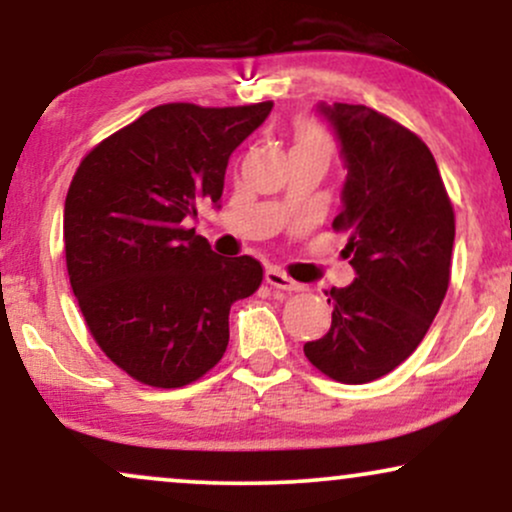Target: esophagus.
Listing matches in <instances>:
<instances>
[{"label": "esophagus", "mask_w": 512, "mask_h": 512, "mask_svg": "<svg viewBox=\"0 0 512 512\" xmlns=\"http://www.w3.org/2000/svg\"><path fill=\"white\" fill-rule=\"evenodd\" d=\"M264 279H267L269 286H274V289H281V291H301L303 289L298 281H293L291 276H286L281 269H276V267H269L267 272H264Z\"/></svg>", "instance_id": "esophagus-1"}]
</instances>
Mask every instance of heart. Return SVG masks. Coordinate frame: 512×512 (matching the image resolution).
I'll list each match as a JSON object with an SVG mask.
<instances>
[{
	"label": "heart",
	"mask_w": 512,
	"mask_h": 512,
	"mask_svg": "<svg viewBox=\"0 0 512 512\" xmlns=\"http://www.w3.org/2000/svg\"><path fill=\"white\" fill-rule=\"evenodd\" d=\"M296 144H310V146H322V149L330 151V137L317 122H301L296 129Z\"/></svg>",
	"instance_id": "b5f03b06"
}]
</instances>
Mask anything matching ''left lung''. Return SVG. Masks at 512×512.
<instances>
[{"instance_id": "8db88e82", "label": "left lung", "mask_w": 512, "mask_h": 512, "mask_svg": "<svg viewBox=\"0 0 512 512\" xmlns=\"http://www.w3.org/2000/svg\"><path fill=\"white\" fill-rule=\"evenodd\" d=\"M342 144V202L332 221L356 269L325 291L332 327L303 346L327 378L363 385L395 370L426 337L450 284L455 211L431 149L366 105H320Z\"/></svg>"}]
</instances>
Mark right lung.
Instances as JSON below:
<instances>
[{
  "label": "right lung",
  "instance_id": "add662e5",
  "mask_svg": "<svg viewBox=\"0 0 512 512\" xmlns=\"http://www.w3.org/2000/svg\"><path fill=\"white\" fill-rule=\"evenodd\" d=\"M272 105H156L81 158L64 202L69 284L129 378L195 383L226 351L231 305L260 289L255 257L223 260L187 223L219 202L228 158Z\"/></svg>",
  "mask_w": 512,
  "mask_h": 512
}]
</instances>
